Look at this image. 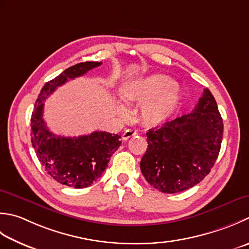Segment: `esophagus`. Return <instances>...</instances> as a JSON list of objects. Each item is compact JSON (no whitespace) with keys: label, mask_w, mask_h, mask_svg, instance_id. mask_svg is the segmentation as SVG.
<instances>
[{"label":"esophagus","mask_w":249,"mask_h":249,"mask_svg":"<svg viewBox=\"0 0 249 249\" xmlns=\"http://www.w3.org/2000/svg\"><path fill=\"white\" fill-rule=\"evenodd\" d=\"M137 135V131L134 130V129H126L123 135H122V138H123V140H127L128 138L133 137V136Z\"/></svg>","instance_id":"esophagus-1"}]
</instances>
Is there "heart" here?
I'll return each mask as SVG.
<instances>
[{
	"label": "heart",
	"mask_w": 249,
	"mask_h": 249,
	"mask_svg": "<svg viewBox=\"0 0 249 249\" xmlns=\"http://www.w3.org/2000/svg\"><path fill=\"white\" fill-rule=\"evenodd\" d=\"M126 102H145L141 120L147 125H158L167 118L178 104L176 83L168 76L153 75L127 83L121 89Z\"/></svg>",
	"instance_id": "heart-1"
}]
</instances>
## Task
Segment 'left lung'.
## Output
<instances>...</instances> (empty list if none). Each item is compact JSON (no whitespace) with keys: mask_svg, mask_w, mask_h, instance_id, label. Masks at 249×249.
Returning a JSON list of instances; mask_svg holds the SVG:
<instances>
[{"mask_svg":"<svg viewBox=\"0 0 249 249\" xmlns=\"http://www.w3.org/2000/svg\"><path fill=\"white\" fill-rule=\"evenodd\" d=\"M222 135L217 102L206 89L191 113L149 129L141 173L151 186L163 193L192 188L213 168Z\"/></svg>","mask_w":249,"mask_h":249,"instance_id":"8db88e82","label":"left lung"}]
</instances>
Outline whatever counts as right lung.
<instances>
[{"label":"right lung","mask_w":249,"mask_h":249,"mask_svg":"<svg viewBox=\"0 0 249 249\" xmlns=\"http://www.w3.org/2000/svg\"><path fill=\"white\" fill-rule=\"evenodd\" d=\"M100 65L94 61L77 63L45 83L31 115V142L42 166L57 182L75 189L89 187L102 176L112 154L122 143L121 136L107 131L79 137L57 136L43 120L44 100L68 80L82 76Z\"/></svg>","instance_id":"add662e5"}]
</instances>
